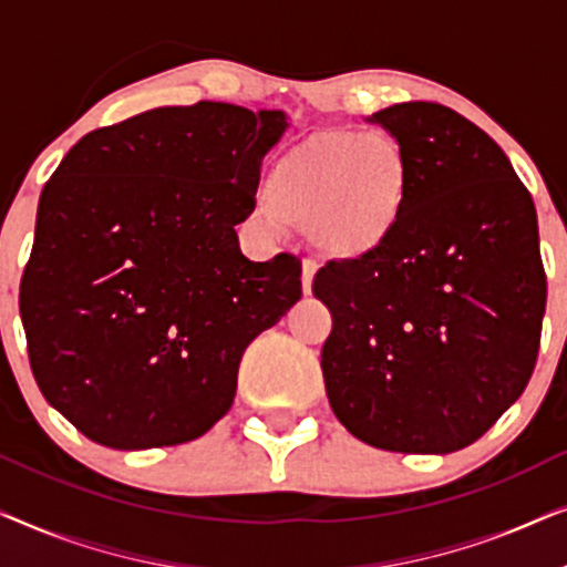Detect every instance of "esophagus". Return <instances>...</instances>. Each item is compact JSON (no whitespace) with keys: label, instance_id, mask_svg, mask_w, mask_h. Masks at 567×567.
I'll list each match as a JSON object with an SVG mask.
<instances>
[{"label":"esophagus","instance_id":"obj_1","mask_svg":"<svg viewBox=\"0 0 567 567\" xmlns=\"http://www.w3.org/2000/svg\"><path fill=\"white\" fill-rule=\"evenodd\" d=\"M317 260H305V266H301V291L305 293H312V281H315V274H317Z\"/></svg>","mask_w":567,"mask_h":567}]
</instances>
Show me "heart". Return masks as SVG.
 Wrapping results in <instances>:
<instances>
[{
  "mask_svg": "<svg viewBox=\"0 0 567 567\" xmlns=\"http://www.w3.org/2000/svg\"><path fill=\"white\" fill-rule=\"evenodd\" d=\"M413 193V167L398 138L382 131L330 128L291 146L255 204L270 237L307 229L317 250L359 260L398 231Z\"/></svg>",
  "mask_w": 567,
  "mask_h": 567,
  "instance_id": "b5f03b06",
  "label": "heart"
}]
</instances>
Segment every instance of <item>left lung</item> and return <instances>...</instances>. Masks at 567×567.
<instances>
[{
    "instance_id": "8db88e82",
    "label": "left lung",
    "mask_w": 567,
    "mask_h": 567,
    "mask_svg": "<svg viewBox=\"0 0 567 567\" xmlns=\"http://www.w3.org/2000/svg\"><path fill=\"white\" fill-rule=\"evenodd\" d=\"M413 167L398 231L328 262L322 377L332 413L363 444L449 454L477 441L529 384L547 276L534 200L498 144L452 107L374 113Z\"/></svg>"
}]
</instances>
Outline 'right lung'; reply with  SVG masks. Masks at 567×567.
<instances>
[{"instance_id": "add662e5", "label": "right lung", "mask_w": 567, "mask_h": 567, "mask_svg": "<svg viewBox=\"0 0 567 567\" xmlns=\"http://www.w3.org/2000/svg\"><path fill=\"white\" fill-rule=\"evenodd\" d=\"M284 111L200 100L90 131L43 185L20 281L30 369L111 449L193 441L235 402L245 348L301 297V262L247 260Z\"/></svg>"}]
</instances>
